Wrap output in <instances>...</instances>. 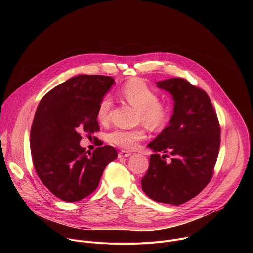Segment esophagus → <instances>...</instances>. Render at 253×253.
Returning <instances> with one entry per match:
<instances>
[{
  "mask_svg": "<svg viewBox=\"0 0 253 253\" xmlns=\"http://www.w3.org/2000/svg\"><path fill=\"white\" fill-rule=\"evenodd\" d=\"M131 155V153L129 151H126V150H122L118 153V157L119 158H125V157H129Z\"/></svg>",
  "mask_w": 253,
  "mask_h": 253,
  "instance_id": "esophagus-1",
  "label": "esophagus"
}]
</instances>
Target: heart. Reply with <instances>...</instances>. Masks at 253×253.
<instances>
[{"mask_svg":"<svg viewBox=\"0 0 253 253\" xmlns=\"http://www.w3.org/2000/svg\"><path fill=\"white\" fill-rule=\"evenodd\" d=\"M120 95L124 101L139 110V122H142L152 130L161 129L170 118L169 107L159 101L158 94L140 78H131L126 81ZM113 100L109 95L104 96L97 107L96 117L100 123H107L110 119ZM146 138L143 129L115 130L108 135V141L113 145L125 149H134Z\"/></svg>","mask_w":253,"mask_h":253,"instance_id":"1","label":"heart"}]
</instances>
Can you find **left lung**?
I'll use <instances>...</instances> for the list:
<instances>
[{"mask_svg": "<svg viewBox=\"0 0 253 253\" xmlns=\"http://www.w3.org/2000/svg\"><path fill=\"white\" fill-rule=\"evenodd\" d=\"M174 100L169 125L148 147L150 156L146 175L141 180L143 191L151 199L179 205L199 194L209 183L220 146L217 115L205 91L182 78L156 83ZM172 156L167 164L158 152Z\"/></svg>", "mask_w": 253, "mask_h": 253, "instance_id": "obj_1", "label": "left lung"}]
</instances>
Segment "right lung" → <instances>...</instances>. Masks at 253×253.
<instances>
[{"instance_id": "add662e5", "label": "right lung", "mask_w": 253, "mask_h": 253, "mask_svg": "<svg viewBox=\"0 0 253 253\" xmlns=\"http://www.w3.org/2000/svg\"><path fill=\"white\" fill-rule=\"evenodd\" d=\"M114 82L103 75L73 77L49 91L36 110L30 133L34 167L42 183L64 201L90 195L107 164L118 156L109 145L88 154L80 146L81 133L100 130L97 107Z\"/></svg>"}]
</instances>
